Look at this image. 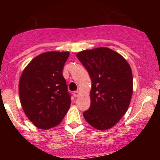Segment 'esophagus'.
<instances>
[{
	"label": "esophagus",
	"mask_w": 160,
	"mask_h": 160,
	"mask_svg": "<svg viewBox=\"0 0 160 160\" xmlns=\"http://www.w3.org/2000/svg\"><path fill=\"white\" fill-rule=\"evenodd\" d=\"M80 95V91H78V90L73 92V96L75 97V98H77V97H79Z\"/></svg>",
	"instance_id": "34e87169"
}]
</instances>
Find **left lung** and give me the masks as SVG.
<instances>
[{"instance_id":"obj_1","label":"left lung","mask_w":160,"mask_h":160,"mask_svg":"<svg viewBox=\"0 0 160 160\" xmlns=\"http://www.w3.org/2000/svg\"><path fill=\"white\" fill-rule=\"evenodd\" d=\"M91 79L90 107L83 117L93 128H112L126 113L133 85L129 64L114 50L105 47L77 54Z\"/></svg>"}]
</instances>
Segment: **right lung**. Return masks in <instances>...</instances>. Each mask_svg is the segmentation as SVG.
Listing matches in <instances>:
<instances>
[{"label":"right lung","instance_id":"add662e5","mask_svg":"<svg viewBox=\"0 0 160 160\" xmlns=\"http://www.w3.org/2000/svg\"><path fill=\"white\" fill-rule=\"evenodd\" d=\"M69 52H48L34 58L19 80V96L25 114L37 128L59 125L71 104L62 70Z\"/></svg>","mask_w":160,"mask_h":160}]
</instances>
